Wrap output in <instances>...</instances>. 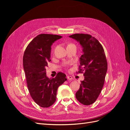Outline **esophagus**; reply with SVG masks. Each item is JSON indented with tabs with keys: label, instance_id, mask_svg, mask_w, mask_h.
I'll use <instances>...</instances> for the list:
<instances>
[{
	"label": "esophagus",
	"instance_id": "esophagus-1",
	"mask_svg": "<svg viewBox=\"0 0 130 130\" xmlns=\"http://www.w3.org/2000/svg\"><path fill=\"white\" fill-rule=\"evenodd\" d=\"M67 79L69 80H72V78H73V77L71 76H67Z\"/></svg>",
	"mask_w": 130,
	"mask_h": 130
}]
</instances>
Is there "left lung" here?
Segmentation results:
<instances>
[{"mask_svg":"<svg viewBox=\"0 0 130 130\" xmlns=\"http://www.w3.org/2000/svg\"><path fill=\"white\" fill-rule=\"evenodd\" d=\"M69 37L80 43L82 48L78 73L84 72L85 78L81 81L76 98L84 105H91L99 95L107 73V62L104 50L98 40L90 35L76 34Z\"/></svg>","mask_w":130,"mask_h":130,"instance_id":"1","label":"left lung"}]
</instances>
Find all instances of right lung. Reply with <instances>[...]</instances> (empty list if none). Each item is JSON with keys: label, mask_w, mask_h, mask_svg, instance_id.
<instances>
[{"label": "right lung", "mask_w": 130, "mask_h": 130, "mask_svg": "<svg viewBox=\"0 0 130 130\" xmlns=\"http://www.w3.org/2000/svg\"><path fill=\"white\" fill-rule=\"evenodd\" d=\"M62 37L56 35L40 34L27 45L23 56V67L31 98L42 107H49L56 99L58 87L66 81L64 73L59 72L55 78L46 75L45 67L51 61V46Z\"/></svg>", "instance_id": "right-lung-1"}]
</instances>
